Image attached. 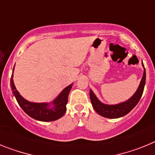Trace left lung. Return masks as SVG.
Instances as JSON below:
<instances>
[{
    "label": "left lung",
    "instance_id": "8db88e82",
    "mask_svg": "<svg viewBox=\"0 0 155 155\" xmlns=\"http://www.w3.org/2000/svg\"><path fill=\"white\" fill-rule=\"evenodd\" d=\"M142 66L143 68V74L141 81L140 82L139 87L136 92L133 94V96H131L125 102H120L116 105L104 104L101 101H99L92 90L90 89V99H91L93 108L97 113L105 118L116 119L127 115L136 106L142 96L145 85V81H146V71H145L143 61H142Z\"/></svg>",
    "mask_w": 155,
    "mask_h": 155
}]
</instances>
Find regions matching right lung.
Returning <instances> with one entry per match:
<instances>
[{"label":"right lung","instance_id":"obj_1","mask_svg":"<svg viewBox=\"0 0 155 155\" xmlns=\"http://www.w3.org/2000/svg\"><path fill=\"white\" fill-rule=\"evenodd\" d=\"M11 84H12L14 95L20 107L23 109L25 113L28 114L31 118L42 122L54 121V120L61 118L65 114L66 111H67L66 105L68 103V94H69L70 91L73 85V84H71L68 87H66L57 95V98L53 100L52 102H31L23 98L16 89L15 84H14L13 74H12V78H11Z\"/></svg>","mask_w":155,"mask_h":155}]
</instances>
